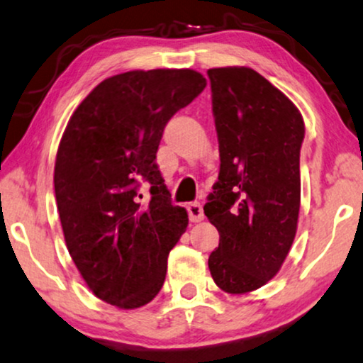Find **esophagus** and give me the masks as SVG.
<instances>
[{
    "instance_id": "34e87169",
    "label": "esophagus",
    "mask_w": 363,
    "mask_h": 363,
    "mask_svg": "<svg viewBox=\"0 0 363 363\" xmlns=\"http://www.w3.org/2000/svg\"><path fill=\"white\" fill-rule=\"evenodd\" d=\"M187 213H189V220L191 222H201L203 220V208L199 202H191L187 206Z\"/></svg>"
}]
</instances>
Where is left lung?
<instances>
[{
	"label": "left lung",
	"mask_w": 363,
	"mask_h": 363,
	"mask_svg": "<svg viewBox=\"0 0 363 363\" xmlns=\"http://www.w3.org/2000/svg\"><path fill=\"white\" fill-rule=\"evenodd\" d=\"M220 171L203 212L220 240L208 257L218 288L242 294L279 272L301 203L304 121L293 101L248 67L208 69Z\"/></svg>",
	"instance_id": "obj_1"
}]
</instances>
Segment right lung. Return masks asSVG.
<instances>
[{"label": "right lung", "instance_id": "add662e5", "mask_svg": "<svg viewBox=\"0 0 363 363\" xmlns=\"http://www.w3.org/2000/svg\"><path fill=\"white\" fill-rule=\"evenodd\" d=\"M207 82L191 69L131 70L95 86L60 140L54 191L64 238L96 298L121 309L155 299L187 212L156 164L167 121ZM150 186V201L139 187Z\"/></svg>", "mask_w": 363, "mask_h": 363}]
</instances>
